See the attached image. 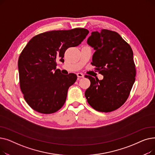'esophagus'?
I'll return each mask as SVG.
<instances>
[{
	"instance_id": "1",
	"label": "esophagus",
	"mask_w": 155,
	"mask_h": 155,
	"mask_svg": "<svg viewBox=\"0 0 155 155\" xmlns=\"http://www.w3.org/2000/svg\"><path fill=\"white\" fill-rule=\"evenodd\" d=\"M77 75L79 78H83L84 77V75L83 74V73H78L77 74Z\"/></svg>"
}]
</instances>
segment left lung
Returning a JSON list of instances; mask_svg holds the SVG:
<instances>
[{
	"label": "left lung",
	"mask_w": 155,
	"mask_h": 155,
	"mask_svg": "<svg viewBox=\"0 0 155 155\" xmlns=\"http://www.w3.org/2000/svg\"><path fill=\"white\" fill-rule=\"evenodd\" d=\"M87 44L95 51L91 64L104 78L99 80L85 75L90 80L91 85L85 96L97 111L115 110L126 101L135 81L132 49L117 32L107 29L92 32Z\"/></svg>",
	"instance_id": "1"
}]
</instances>
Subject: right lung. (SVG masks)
<instances>
[{
  "instance_id": "add662e5",
  "label": "right lung",
  "mask_w": 155,
  "mask_h": 155,
  "mask_svg": "<svg viewBox=\"0 0 155 155\" xmlns=\"http://www.w3.org/2000/svg\"><path fill=\"white\" fill-rule=\"evenodd\" d=\"M88 32L84 28L48 31L34 36L24 48L18 60L20 87L32 109L48 114L62 107L77 76L62 74L56 61L64 62L65 51L78 46Z\"/></svg>"
}]
</instances>
